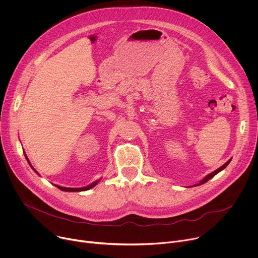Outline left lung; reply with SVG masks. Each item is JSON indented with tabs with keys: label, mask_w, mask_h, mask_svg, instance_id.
I'll list each match as a JSON object with an SVG mask.
<instances>
[{
	"label": "left lung",
	"mask_w": 258,
	"mask_h": 258,
	"mask_svg": "<svg viewBox=\"0 0 258 258\" xmlns=\"http://www.w3.org/2000/svg\"><path fill=\"white\" fill-rule=\"evenodd\" d=\"M230 161H231V159H230V160H228V161H227V162H226L225 164H223V165H222L221 167H219V168H218V169H216L215 171H213L212 173H210V174H208L207 176H205V177H204V179H203V180H202V181H201L200 183H198V184H196V185H194V186H200V185H203V184L207 183V182H208L209 180H211V179H212V177H213V176H215V175H216V174H217L218 172H220L221 170H223V169H224V168H225V167H226V166H227V165L229 164V162H230Z\"/></svg>",
	"instance_id": "left-lung-1"
}]
</instances>
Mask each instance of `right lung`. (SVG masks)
<instances>
[{"label":"right lung","instance_id":"obj_1","mask_svg":"<svg viewBox=\"0 0 258 258\" xmlns=\"http://www.w3.org/2000/svg\"><path fill=\"white\" fill-rule=\"evenodd\" d=\"M26 158H27V161H28V163L30 164V166L34 169V167L31 165V163H30V161H29V159H28V157L26 156ZM34 171H36L35 169H34ZM37 172V171H36ZM38 173V172H37ZM100 181V180H98V181H96V182H94V183H92V184H90L89 186H86V187H83V188H66V187H62V186H57V185H54L55 187H57L58 189L60 190H62V191H68V192H78V191H87V190H90L91 188H93L94 186H96L97 184H98V182Z\"/></svg>","mask_w":258,"mask_h":258}]
</instances>
